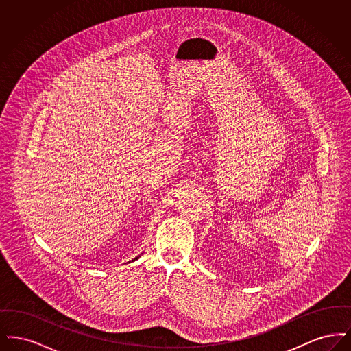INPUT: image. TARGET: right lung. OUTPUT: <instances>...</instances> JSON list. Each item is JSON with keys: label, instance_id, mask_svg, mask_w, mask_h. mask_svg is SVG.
I'll list each match as a JSON object with an SVG mask.
<instances>
[{"label": "right lung", "instance_id": "add662e5", "mask_svg": "<svg viewBox=\"0 0 351 351\" xmlns=\"http://www.w3.org/2000/svg\"><path fill=\"white\" fill-rule=\"evenodd\" d=\"M135 259H136V258H135Z\"/></svg>", "mask_w": 351, "mask_h": 351}]
</instances>
